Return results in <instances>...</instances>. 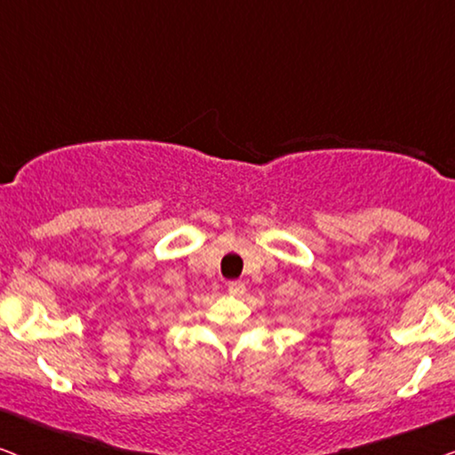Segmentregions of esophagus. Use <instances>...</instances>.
<instances>
[{
	"label": "esophagus",
	"mask_w": 455,
	"mask_h": 455,
	"mask_svg": "<svg viewBox=\"0 0 455 455\" xmlns=\"http://www.w3.org/2000/svg\"><path fill=\"white\" fill-rule=\"evenodd\" d=\"M228 290L232 291V294L240 296V294H244V283H242V282H229L228 283Z\"/></svg>",
	"instance_id": "1"
}]
</instances>
